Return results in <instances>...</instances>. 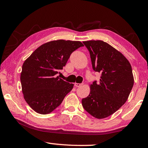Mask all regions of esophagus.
I'll list each match as a JSON object with an SVG mask.
<instances>
[{"label":"esophagus","mask_w":148,"mask_h":148,"mask_svg":"<svg viewBox=\"0 0 148 148\" xmlns=\"http://www.w3.org/2000/svg\"><path fill=\"white\" fill-rule=\"evenodd\" d=\"M82 85V84H78V83H75V84H74V86H76V87H80Z\"/></svg>","instance_id":"34e87169"}]
</instances>
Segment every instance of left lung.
I'll use <instances>...</instances> for the list:
<instances>
[{
	"mask_svg": "<svg viewBox=\"0 0 148 148\" xmlns=\"http://www.w3.org/2000/svg\"><path fill=\"white\" fill-rule=\"evenodd\" d=\"M88 49L92 69L101 72L100 82L90 86L91 91L82 99L84 108L97 119L111 116L129 96L134 85L131 65L121 52L102 40L83 42Z\"/></svg>",
	"mask_w": 148,
	"mask_h": 148,
	"instance_id": "obj_1",
	"label": "left lung"
}]
</instances>
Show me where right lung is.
Masks as SVG:
<instances>
[{
  "label": "right lung",
  "instance_id": "add662e5",
  "mask_svg": "<svg viewBox=\"0 0 148 148\" xmlns=\"http://www.w3.org/2000/svg\"><path fill=\"white\" fill-rule=\"evenodd\" d=\"M82 46L79 41H51L41 45L25 61L20 76L22 92L27 103L37 113H51L73 88V84L57 74L72 52Z\"/></svg>",
  "mask_w": 148,
  "mask_h": 148
}]
</instances>
